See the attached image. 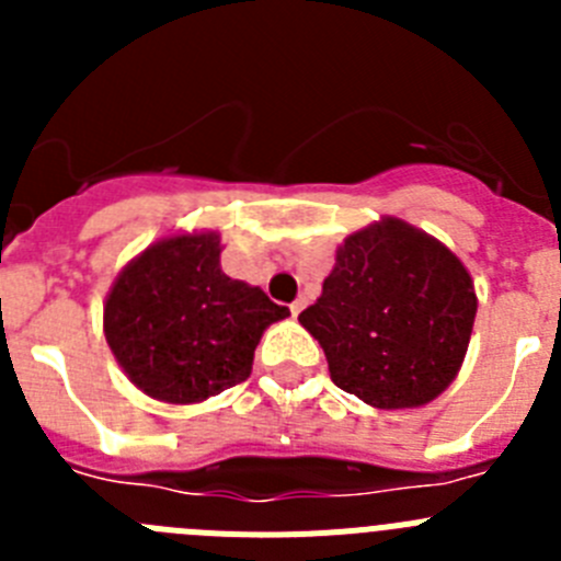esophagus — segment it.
<instances>
[{"label": "esophagus", "mask_w": 561, "mask_h": 561, "mask_svg": "<svg viewBox=\"0 0 561 561\" xmlns=\"http://www.w3.org/2000/svg\"><path fill=\"white\" fill-rule=\"evenodd\" d=\"M306 304H309V300H306V297H297V300H295V304H291L289 306V309H291V314H300V311H304L306 309Z\"/></svg>", "instance_id": "obj_1"}]
</instances>
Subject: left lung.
<instances>
[{"label":"left lung","mask_w":561,"mask_h":561,"mask_svg":"<svg viewBox=\"0 0 561 561\" xmlns=\"http://www.w3.org/2000/svg\"><path fill=\"white\" fill-rule=\"evenodd\" d=\"M478 297L458 257L399 219L345 238L300 323L336 388L381 410L433 401L458 374Z\"/></svg>","instance_id":"left-lung-1"}]
</instances>
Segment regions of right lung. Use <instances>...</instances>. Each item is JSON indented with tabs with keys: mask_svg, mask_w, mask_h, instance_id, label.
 I'll use <instances>...</instances> for the list:
<instances>
[{
	"mask_svg": "<svg viewBox=\"0 0 561 561\" xmlns=\"http://www.w3.org/2000/svg\"><path fill=\"white\" fill-rule=\"evenodd\" d=\"M219 236L165 238L112 286L103 331L128 379L148 396L191 404L247 381L264 329L289 314L219 266Z\"/></svg>",
	"mask_w": 561,
	"mask_h": 561,
	"instance_id": "1",
	"label": "right lung"
}]
</instances>
